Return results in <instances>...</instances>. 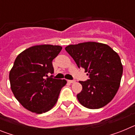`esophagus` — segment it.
<instances>
[{
    "label": "esophagus",
    "mask_w": 135,
    "mask_h": 135,
    "mask_svg": "<svg viewBox=\"0 0 135 135\" xmlns=\"http://www.w3.org/2000/svg\"><path fill=\"white\" fill-rule=\"evenodd\" d=\"M69 82H70V83H74L76 81L74 80H68Z\"/></svg>",
    "instance_id": "1"
}]
</instances>
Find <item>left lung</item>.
Wrapping results in <instances>:
<instances>
[{
  "instance_id": "8db88e82",
  "label": "left lung",
  "mask_w": 135,
  "mask_h": 135,
  "mask_svg": "<svg viewBox=\"0 0 135 135\" xmlns=\"http://www.w3.org/2000/svg\"><path fill=\"white\" fill-rule=\"evenodd\" d=\"M65 51L89 79L80 81V103L89 109H99L109 103L120 87L123 67L116 52L105 44L87 42L68 45Z\"/></svg>"
}]
</instances>
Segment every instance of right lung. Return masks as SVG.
Masks as SVG:
<instances>
[{"instance_id": "1", "label": "right lung", "mask_w": 135, "mask_h": 135, "mask_svg": "<svg viewBox=\"0 0 135 135\" xmlns=\"http://www.w3.org/2000/svg\"><path fill=\"white\" fill-rule=\"evenodd\" d=\"M62 47L57 45L33 46L15 59L9 73L11 89L23 108L36 114L49 111L57 103L65 80L55 79L53 61Z\"/></svg>"}]
</instances>
